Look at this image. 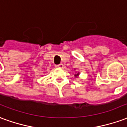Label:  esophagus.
<instances>
[{"mask_svg": "<svg viewBox=\"0 0 127 127\" xmlns=\"http://www.w3.org/2000/svg\"><path fill=\"white\" fill-rule=\"evenodd\" d=\"M56 67L57 68H63L64 65L63 64H58V65H56Z\"/></svg>", "mask_w": 127, "mask_h": 127, "instance_id": "1", "label": "esophagus"}]
</instances>
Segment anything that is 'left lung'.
Instances as JSON below:
<instances>
[{"mask_svg":"<svg viewBox=\"0 0 127 127\" xmlns=\"http://www.w3.org/2000/svg\"><path fill=\"white\" fill-rule=\"evenodd\" d=\"M80 72H75V73L74 76L75 77H76V78H77V77H79V75H80Z\"/></svg>","mask_w":127,"mask_h":127,"instance_id":"8db88e82","label":"left lung"}]
</instances>
